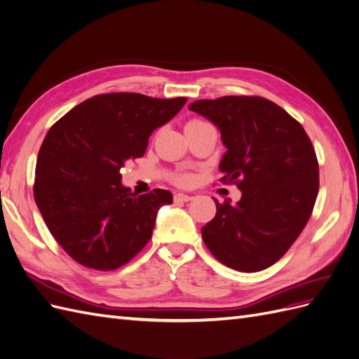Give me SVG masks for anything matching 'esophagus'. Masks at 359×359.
<instances>
[{
	"label": "esophagus",
	"instance_id": "34e87169",
	"mask_svg": "<svg viewBox=\"0 0 359 359\" xmlns=\"http://www.w3.org/2000/svg\"><path fill=\"white\" fill-rule=\"evenodd\" d=\"M173 201H175L177 203L190 202V201H193V196H190V194H184V193H177L175 196H173Z\"/></svg>",
	"mask_w": 359,
	"mask_h": 359
}]
</instances>
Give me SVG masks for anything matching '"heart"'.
I'll list each match as a JSON object with an SVG mask.
<instances>
[{
	"label": "heart",
	"instance_id": "obj_1",
	"mask_svg": "<svg viewBox=\"0 0 359 359\" xmlns=\"http://www.w3.org/2000/svg\"><path fill=\"white\" fill-rule=\"evenodd\" d=\"M191 123H202V121H201V119H191V121H189L187 124H191ZM190 180H191L190 175H180L177 181H178L180 184H189Z\"/></svg>",
	"mask_w": 359,
	"mask_h": 359
}]
</instances>
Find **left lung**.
I'll use <instances>...</instances> for the list:
<instances>
[{
  "label": "left lung",
  "instance_id": "1",
  "mask_svg": "<svg viewBox=\"0 0 359 359\" xmlns=\"http://www.w3.org/2000/svg\"><path fill=\"white\" fill-rule=\"evenodd\" d=\"M189 109L219 128L226 153L222 182L241 199L220 203L202 227L217 260L243 273L262 271L283 256L307 224L319 191L316 153L302 126L262 97L226 95Z\"/></svg>",
  "mask_w": 359,
  "mask_h": 359
}]
</instances>
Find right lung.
Wrapping results in <instances>:
<instances>
[{
  "mask_svg": "<svg viewBox=\"0 0 359 359\" xmlns=\"http://www.w3.org/2000/svg\"><path fill=\"white\" fill-rule=\"evenodd\" d=\"M186 102L94 95L50 127L39 151L34 199L49 232L76 262L116 269L149 241L172 193L156 189L137 196L121 184V169L144 156L151 133Z\"/></svg>",
  "mask_w": 359,
  "mask_h": 359,
  "instance_id": "1",
  "label": "right lung"
}]
</instances>
